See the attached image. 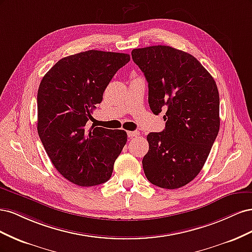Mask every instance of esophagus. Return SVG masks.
Masks as SVG:
<instances>
[{
  "mask_svg": "<svg viewBox=\"0 0 252 252\" xmlns=\"http://www.w3.org/2000/svg\"><path fill=\"white\" fill-rule=\"evenodd\" d=\"M127 134L129 138H133V136H138L140 134V132L139 131H128Z\"/></svg>",
  "mask_w": 252,
  "mask_h": 252,
  "instance_id": "1",
  "label": "esophagus"
}]
</instances>
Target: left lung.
<instances>
[{"instance_id":"left-lung-1","label":"left lung","mask_w":252,"mask_h":252,"mask_svg":"<svg viewBox=\"0 0 252 252\" xmlns=\"http://www.w3.org/2000/svg\"><path fill=\"white\" fill-rule=\"evenodd\" d=\"M148 83V103L155 114L165 112V129L147 135L143 158L147 180L177 189L202 170L220 129L216 81L193 56L158 45L131 51Z\"/></svg>"}]
</instances>
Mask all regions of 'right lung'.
<instances>
[{
	"instance_id": "1",
	"label": "right lung",
	"mask_w": 252,
	"mask_h": 252,
	"mask_svg": "<svg viewBox=\"0 0 252 252\" xmlns=\"http://www.w3.org/2000/svg\"><path fill=\"white\" fill-rule=\"evenodd\" d=\"M127 53L88 50L61 59L44 75L37 90V133L51 163L75 185L108 181L127 142L124 130L87 128L91 113Z\"/></svg>"
}]
</instances>
